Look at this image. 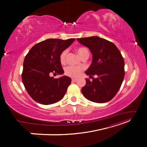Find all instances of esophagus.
I'll return each instance as SVG.
<instances>
[{"instance_id": "esophagus-1", "label": "esophagus", "mask_w": 147, "mask_h": 147, "mask_svg": "<svg viewBox=\"0 0 147 147\" xmlns=\"http://www.w3.org/2000/svg\"><path fill=\"white\" fill-rule=\"evenodd\" d=\"M77 80V79H76V78H72V82H75Z\"/></svg>"}]
</instances>
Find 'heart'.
<instances>
[{
    "label": "heart",
    "instance_id": "heart-1",
    "mask_svg": "<svg viewBox=\"0 0 147 147\" xmlns=\"http://www.w3.org/2000/svg\"><path fill=\"white\" fill-rule=\"evenodd\" d=\"M77 51L78 53V54L79 55V56H80L82 58L84 55H86V54H89L88 50L86 48H84V47L77 48ZM67 53V50H63L61 53V54L59 55V61L61 64H64L65 63ZM83 67H75V66L70 65L66 67L65 70V74L69 77L75 78L79 76L81 72L83 71Z\"/></svg>",
    "mask_w": 147,
    "mask_h": 147
}]
</instances>
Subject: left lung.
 <instances>
[{"label":"left lung","mask_w":147,"mask_h":147,"mask_svg":"<svg viewBox=\"0 0 147 147\" xmlns=\"http://www.w3.org/2000/svg\"><path fill=\"white\" fill-rule=\"evenodd\" d=\"M77 40L90 49L92 55V63L85 72L92 80L85 79L83 94L97 103L109 102L117 94L123 81L124 63L121 53L114 43L97 36ZM94 74L97 78L93 77Z\"/></svg>","instance_id":"obj_1"}]
</instances>
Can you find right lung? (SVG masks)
Segmentation results:
<instances>
[{
	"instance_id": "1",
	"label": "right lung",
	"mask_w": 147,
	"mask_h": 147,
	"mask_svg": "<svg viewBox=\"0 0 147 147\" xmlns=\"http://www.w3.org/2000/svg\"><path fill=\"white\" fill-rule=\"evenodd\" d=\"M75 40L49 38L37 43L26 55L22 81L29 96L38 103L52 104L64 96L71 78L67 76L54 78L51 75L64 73L59 55Z\"/></svg>"
}]
</instances>
